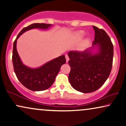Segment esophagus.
I'll return each instance as SVG.
<instances>
[{
  "label": "esophagus",
  "instance_id": "1",
  "mask_svg": "<svg viewBox=\"0 0 126 126\" xmlns=\"http://www.w3.org/2000/svg\"><path fill=\"white\" fill-rule=\"evenodd\" d=\"M65 57H66V62H68V60H69V57H68V55H65Z\"/></svg>",
  "mask_w": 126,
  "mask_h": 126
}]
</instances>
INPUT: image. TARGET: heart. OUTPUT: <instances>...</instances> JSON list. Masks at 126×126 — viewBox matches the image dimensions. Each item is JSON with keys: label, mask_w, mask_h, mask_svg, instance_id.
Returning <instances> with one entry per match:
<instances>
[{"label": "heart", "mask_w": 126, "mask_h": 126, "mask_svg": "<svg viewBox=\"0 0 126 126\" xmlns=\"http://www.w3.org/2000/svg\"><path fill=\"white\" fill-rule=\"evenodd\" d=\"M82 32H80L79 33V35H82Z\"/></svg>", "instance_id": "obj_1"}]
</instances>
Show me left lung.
Instances as JSON below:
<instances>
[{"mask_svg": "<svg viewBox=\"0 0 126 126\" xmlns=\"http://www.w3.org/2000/svg\"><path fill=\"white\" fill-rule=\"evenodd\" d=\"M95 32L93 46L99 51L92 54L89 49L83 52L70 51L68 55L71 70L68 79L72 87L84 93L98 89L108 79L112 70L113 46L110 38L103 29L93 26Z\"/></svg>", "mask_w": 126, "mask_h": 126, "instance_id": "left-lung-1", "label": "left lung"}]
</instances>
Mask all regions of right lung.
Returning <instances> with one entry per match:
<instances>
[{
  "instance_id": "obj_1",
  "label": "right lung",
  "mask_w": 126,
  "mask_h": 126,
  "mask_svg": "<svg viewBox=\"0 0 126 126\" xmlns=\"http://www.w3.org/2000/svg\"><path fill=\"white\" fill-rule=\"evenodd\" d=\"M51 25L36 23L25 27L18 34L13 44L12 60L15 73L20 82L27 89L32 91H42L49 88L54 82L61 66L66 63V58L64 55H62L47 62L39 68H29L23 65L20 59L16 48V41L25 32L34 28L46 29Z\"/></svg>"
}]
</instances>
